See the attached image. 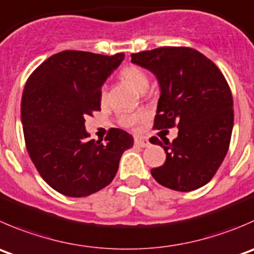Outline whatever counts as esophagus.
<instances>
[{"label":"esophagus","instance_id":"esophagus-1","mask_svg":"<svg viewBox=\"0 0 254 254\" xmlns=\"http://www.w3.org/2000/svg\"><path fill=\"white\" fill-rule=\"evenodd\" d=\"M134 142H135V145L139 147H147L150 144L149 140H147V137L142 136V135H135Z\"/></svg>","mask_w":254,"mask_h":254}]
</instances>
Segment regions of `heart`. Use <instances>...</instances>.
<instances>
[{"label": "heart", "mask_w": 254, "mask_h": 254, "mask_svg": "<svg viewBox=\"0 0 254 254\" xmlns=\"http://www.w3.org/2000/svg\"><path fill=\"white\" fill-rule=\"evenodd\" d=\"M120 77L122 79L127 83V85L132 88V89L137 90V92H144L149 87V77L146 73L141 69V68L136 67V65H127L124 67L120 72ZM102 98H105V88L102 89ZM145 119L144 112L137 113H127V114L120 115V124L124 127H131L141 123Z\"/></svg>", "instance_id": "1"}]
</instances>
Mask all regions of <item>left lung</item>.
<instances>
[{
  "label": "left lung",
  "instance_id": "8db88e82",
  "mask_svg": "<svg viewBox=\"0 0 254 254\" xmlns=\"http://www.w3.org/2000/svg\"><path fill=\"white\" fill-rule=\"evenodd\" d=\"M131 63L150 70L160 85L155 129L176 125V139L164 147L166 161L151 175L167 189L189 192L207 184L222 164L233 129V99L221 70L198 51L161 47L131 54Z\"/></svg>",
  "mask_w": 254,
  "mask_h": 254
}]
</instances>
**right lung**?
<instances>
[{
  "mask_svg": "<svg viewBox=\"0 0 254 254\" xmlns=\"http://www.w3.org/2000/svg\"><path fill=\"white\" fill-rule=\"evenodd\" d=\"M124 53L63 51L38 65L24 85L21 122L29 157L59 193L85 197L113 181L134 139L110 129L105 141L88 140L85 117L100 110L102 87Z\"/></svg>",
  "mask_w": 254,
  "mask_h": 254,
  "instance_id": "right-lung-1",
  "label": "right lung"
}]
</instances>
